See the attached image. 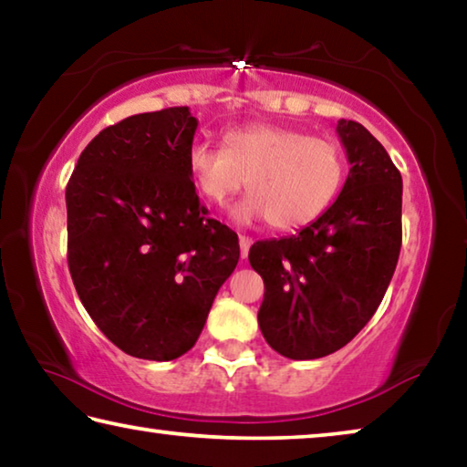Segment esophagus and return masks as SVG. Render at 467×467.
Returning a JSON list of instances; mask_svg holds the SVG:
<instances>
[{
	"label": "esophagus",
	"instance_id": "obj_1",
	"mask_svg": "<svg viewBox=\"0 0 467 467\" xmlns=\"http://www.w3.org/2000/svg\"><path fill=\"white\" fill-rule=\"evenodd\" d=\"M251 239L249 236H244V234H241L239 236V244H241V257L243 259H247V255H249V249H251Z\"/></svg>",
	"mask_w": 467,
	"mask_h": 467
}]
</instances>
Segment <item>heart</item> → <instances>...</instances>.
<instances>
[{"instance_id":"b5f03b06","label":"heart","mask_w":467,"mask_h":467,"mask_svg":"<svg viewBox=\"0 0 467 467\" xmlns=\"http://www.w3.org/2000/svg\"><path fill=\"white\" fill-rule=\"evenodd\" d=\"M187 171L205 202L223 208L247 179L249 195L234 205L239 223L265 220L278 231L313 223L334 202L344 181V156L334 141L282 125L226 131L223 150L195 141Z\"/></svg>"}]
</instances>
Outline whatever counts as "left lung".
<instances>
[{
    "label": "left lung",
    "instance_id": "obj_1",
    "mask_svg": "<svg viewBox=\"0 0 467 467\" xmlns=\"http://www.w3.org/2000/svg\"><path fill=\"white\" fill-rule=\"evenodd\" d=\"M350 171L337 200L298 234L257 241L259 329L275 352L313 360L344 348L373 317L401 249V175L357 121L339 119Z\"/></svg>",
    "mask_w": 467,
    "mask_h": 467
}]
</instances>
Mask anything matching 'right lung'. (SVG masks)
<instances>
[{
  "label": "right lung",
  "instance_id": "1",
  "mask_svg": "<svg viewBox=\"0 0 467 467\" xmlns=\"http://www.w3.org/2000/svg\"><path fill=\"white\" fill-rule=\"evenodd\" d=\"M195 130L189 107L131 115L84 148L66 187L78 296L136 358L192 350L239 264V236L208 218L187 171Z\"/></svg>",
  "mask_w": 467,
  "mask_h": 467
}]
</instances>
